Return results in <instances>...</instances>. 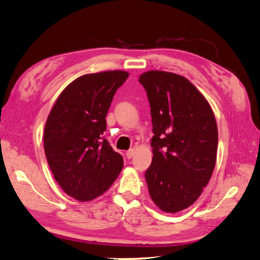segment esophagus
<instances>
[{"instance_id": "1", "label": "esophagus", "mask_w": 260, "mask_h": 260, "mask_svg": "<svg viewBox=\"0 0 260 260\" xmlns=\"http://www.w3.org/2000/svg\"><path fill=\"white\" fill-rule=\"evenodd\" d=\"M134 154H135V150L134 149H129V150H127V152H126V157H127L128 159H131L133 156H134Z\"/></svg>"}]
</instances>
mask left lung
<instances>
[{
    "label": "left lung",
    "mask_w": 260,
    "mask_h": 260,
    "mask_svg": "<svg viewBox=\"0 0 260 260\" xmlns=\"http://www.w3.org/2000/svg\"><path fill=\"white\" fill-rule=\"evenodd\" d=\"M152 115L153 160L145 172L150 198L165 213L194 204L216 164L218 131L212 107L185 78L148 71L140 76Z\"/></svg>",
    "instance_id": "obj_1"
}]
</instances>
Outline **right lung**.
Here are the masks:
<instances>
[{
    "label": "right lung",
    "mask_w": 260,
    "mask_h": 260,
    "mask_svg": "<svg viewBox=\"0 0 260 260\" xmlns=\"http://www.w3.org/2000/svg\"><path fill=\"white\" fill-rule=\"evenodd\" d=\"M125 71L76 78L58 96L47 117L44 150L58 185L80 202L104 194L123 168L122 155L104 138L106 114Z\"/></svg>",
    "instance_id": "right-lung-1"
}]
</instances>
